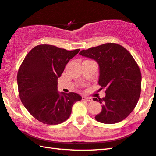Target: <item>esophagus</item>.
I'll return each mask as SVG.
<instances>
[{
	"label": "esophagus",
	"mask_w": 156,
	"mask_h": 156,
	"mask_svg": "<svg viewBox=\"0 0 156 156\" xmlns=\"http://www.w3.org/2000/svg\"><path fill=\"white\" fill-rule=\"evenodd\" d=\"M82 100H83V101H88V102H92V101H93V98H90V97L83 96Z\"/></svg>",
	"instance_id": "esophagus-1"
}]
</instances>
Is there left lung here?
Segmentation results:
<instances>
[{
  "mask_svg": "<svg viewBox=\"0 0 156 156\" xmlns=\"http://www.w3.org/2000/svg\"><path fill=\"white\" fill-rule=\"evenodd\" d=\"M99 66L98 84L105 88V96L93 98L102 105L97 121L113 124L125 119L138 103L141 91V73L129 52L116 43H105L80 52Z\"/></svg>",
  "mask_w": 156,
  "mask_h": 156,
  "instance_id": "obj_1",
  "label": "left lung"
}]
</instances>
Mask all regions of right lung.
<instances>
[{"label": "right lung", "instance_id": "obj_1", "mask_svg": "<svg viewBox=\"0 0 156 156\" xmlns=\"http://www.w3.org/2000/svg\"><path fill=\"white\" fill-rule=\"evenodd\" d=\"M79 51L39 45L27 54L20 65L17 76L20 101L31 115L41 123H63L70 115L73 105L82 99L76 93L58 91V78Z\"/></svg>", "mask_w": 156, "mask_h": 156}]
</instances>
